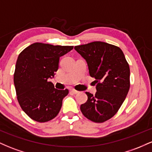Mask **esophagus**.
<instances>
[{
  "mask_svg": "<svg viewBox=\"0 0 152 152\" xmlns=\"http://www.w3.org/2000/svg\"><path fill=\"white\" fill-rule=\"evenodd\" d=\"M71 92H72V93L74 94H78V91H76V90H75V89H71Z\"/></svg>",
  "mask_w": 152,
  "mask_h": 152,
  "instance_id": "34e87169",
  "label": "esophagus"
}]
</instances>
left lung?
Instances as JSON below:
<instances>
[{"label":"left lung","mask_w":152,"mask_h":152,"mask_svg":"<svg viewBox=\"0 0 152 152\" xmlns=\"http://www.w3.org/2000/svg\"><path fill=\"white\" fill-rule=\"evenodd\" d=\"M86 60L91 77L96 79L95 96L86 92L88 100L81 104L88 119L102 123L114 116L124 102L130 87L129 66L118 47L94 41L74 47Z\"/></svg>","instance_id":"8db88e82"}]
</instances>
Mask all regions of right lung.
<instances>
[{
	"mask_svg": "<svg viewBox=\"0 0 152 152\" xmlns=\"http://www.w3.org/2000/svg\"><path fill=\"white\" fill-rule=\"evenodd\" d=\"M74 46L35 43L19 54L15 64L14 85L23 111L31 118L46 122L60 111L69 90H58L48 81L58 69L59 58Z\"/></svg>",
	"mask_w": 152,
	"mask_h": 152,
	"instance_id": "1",
	"label": "right lung"
}]
</instances>
